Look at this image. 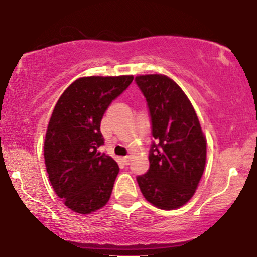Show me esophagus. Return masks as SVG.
Wrapping results in <instances>:
<instances>
[{
    "mask_svg": "<svg viewBox=\"0 0 257 257\" xmlns=\"http://www.w3.org/2000/svg\"><path fill=\"white\" fill-rule=\"evenodd\" d=\"M122 161H123V163L125 164V166H128L129 162H131V157H129V156H125V157H123Z\"/></svg>",
    "mask_w": 257,
    "mask_h": 257,
    "instance_id": "1",
    "label": "esophagus"
}]
</instances>
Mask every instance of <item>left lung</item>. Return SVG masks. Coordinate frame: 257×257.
<instances>
[{
  "instance_id": "1",
  "label": "left lung",
  "mask_w": 257,
  "mask_h": 257,
  "mask_svg": "<svg viewBox=\"0 0 257 257\" xmlns=\"http://www.w3.org/2000/svg\"><path fill=\"white\" fill-rule=\"evenodd\" d=\"M145 96L155 140L150 147V168L137 176L144 197L153 205L172 210L196 192L205 167L206 141L190 100L164 75L135 77Z\"/></svg>"
}]
</instances>
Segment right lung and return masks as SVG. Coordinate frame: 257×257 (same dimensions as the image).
<instances>
[{"instance_id": "1", "label": "right lung", "mask_w": 257, "mask_h": 257, "mask_svg": "<svg viewBox=\"0 0 257 257\" xmlns=\"http://www.w3.org/2000/svg\"><path fill=\"white\" fill-rule=\"evenodd\" d=\"M133 76L78 78L58 100L44 140L49 181L64 204L90 214L110 199L118 164L105 153L100 124L114 99L131 85Z\"/></svg>"}]
</instances>
